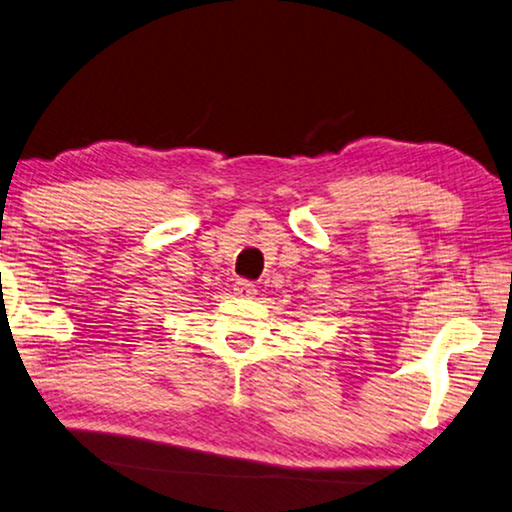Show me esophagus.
I'll list each match as a JSON object with an SVG mask.
<instances>
[{"instance_id": "obj_1", "label": "esophagus", "mask_w": 512, "mask_h": 512, "mask_svg": "<svg viewBox=\"0 0 512 512\" xmlns=\"http://www.w3.org/2000/svg\"><path fill=\"white\" fill-rule=\"evenodd\" d=\"M235 293H238L240 297H251V295H256V286H254V281H247V279H238L235 281Z\"/></svg>"}]
</instances>
